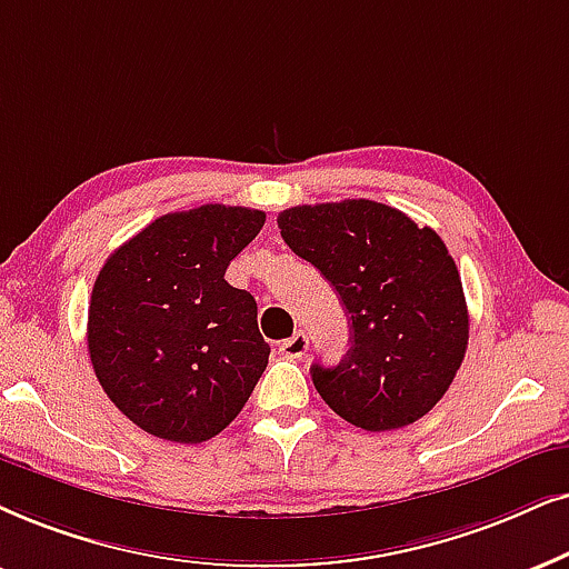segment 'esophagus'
Listing matches in <instances>:
<instances>
[{"mask_svg":"<svg viewBox=\"0 0 569 569\" xmlns=\"http://www.w3.org/2000/svg\"><path fill=\"white\" fill-rule=\"evenodd\" d=\"M307 349H309V338L305 330H297L291 338L280 341V355H283L286 359H301Z\"/></svg>","mask_w":569,"mask_h":569,"instance_id":"esophagus-1","label":"esophagus"}]
</instances>
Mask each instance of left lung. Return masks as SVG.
Segmentation results:
<instances>
[{"label":"left lung","mask_w":569,"mask_h":569,"mask_svg":"<svg viewBox=\"0 0 569 569\" xmlns=\"http://www.w3.org/2000/svg\"><path fill=\"white\" fill-rule=\"evenodd\" d=\"M293 254L312 262L349 315V351L312 365L322 401L351 426L405 428L455 380L470 338L462 278L433 228L370 199L278 214Z\"/></svg>","instance_id":"8db88e82"}]
</instances>
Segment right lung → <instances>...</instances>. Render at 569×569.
<instances>
[{
  "label": "right lung",
  "mask_w": 569,
  "mask_h": 569,
  "mask_svg": "<svg viewBox=\"0 0 569 569\" xmlns=\"http://www.w3.org/2000/svg\"><path fill=\"white\" fill-rule=\"evenodd\" d=\"M264 212L201 204L149 222L107 257L89 305V357L128 420L201 443L233 422L268 368L257 301L226 280Z\"/></svg>",
  "instance_id": "1"
}]
</instances>
